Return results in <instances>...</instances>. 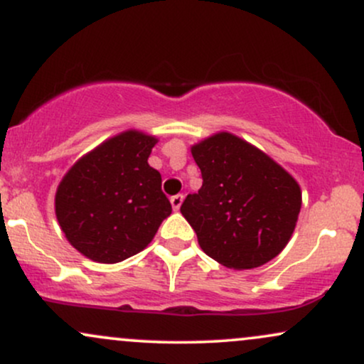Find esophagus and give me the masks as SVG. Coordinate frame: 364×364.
Here are the masks:
<instances>
[{"mask_svg": "<svg viewBox=\"0 0 364 364\" xmlns=\"http://www.w3.org/2000/svg\"><path fill=\"white\" fill-rule=\"evenodd\" d=\"M183 203V195H174L171 196V205H173L174 210H179V207H181Z\"/></svg>", "mask_w": 364, "mask_h": 364, "instance_id": "1", "label": "esophagus"}]
</instances>
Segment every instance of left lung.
Here are the masks:
<instances>
[{"instance_id":"1","label":"left lung","mask_w":364,"mask_h":364,"mask_svg":"<svg viewBox=\"0 0 364 364\" xmlns=\"http://www.w3.org/2000/svg\"><path fill=\"white\" fill-rule=\"evenodd\" d=\"M202 173L198 193L181 214L200 248L236 270L270 262L291 240L301 190L277 162L231 133H217L191 149Z\"/></svg>"}]
</instances>
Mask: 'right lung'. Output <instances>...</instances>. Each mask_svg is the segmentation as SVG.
Returning a JSON list of instances; mask_svg holds the SVG:
<instances>
[{
    "instance_id": "add662e5",
    "label": "right lung",
    "mask_w": 364,
    "mask_h": 364,
    "mask_svg": "<svg viewBox=\"0 0 364 364\" xmlns=\"http://www.w3.org/2000/svg\"><path fill=\"white\" fill-rule=\"evenodd\" d=\"M156 141L121 133L82 157L58 186V223L90 260L116 263L141 252L173 212L147 162Z\"/></svg>"
}]
</instances>
